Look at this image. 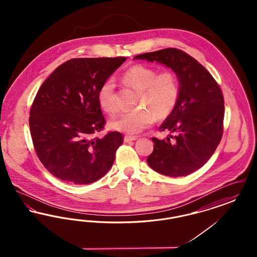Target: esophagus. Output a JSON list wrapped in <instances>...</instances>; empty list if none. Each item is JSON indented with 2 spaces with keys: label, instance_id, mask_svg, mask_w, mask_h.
Here are the masks:
<instances>
[{
  "label": "esophagus",
  "instance_id": "obj_1",
  "mask_svg": "<svg viewBox=\"0 0 257 257\" xmlns=\"http://www.w3.org/2000/svg\"><path fill=\"white\" fill-rule=\"evenodd\" d=\"M137 139H138V138L135 137V136H128V135H126V136L124 137V142H125V143L133 142V141H136Z\"/></svg>",
  "mask_w": 257,
  "mask_h": 257
}]
</instances>
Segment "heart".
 <instances>
[{
	"label": "heart",
	"mask_w": 257,
	"mask_h": 257,
	"mask_svg": "<svg viewBox=\"0 0 257 257\" xmlns=\"http://www.w3.org/2000/svg\"><path fill=\"white\" fill-rule=\"evenodd\" d=\"M122 80L125 84L140 91L137 106L146 108L117 114L110 121L112 129L136 134L154 122L156 116L165 118L174 110L180 93L179 81L174 72L166 70L157 74L153 67L136 64L123 73ZM98 103L101 109L108 113H114L118 109L115 85L111 79L105 81L100 86Z\"/></svg>",
	"instance_id": "obj_1"
}]
</instances>
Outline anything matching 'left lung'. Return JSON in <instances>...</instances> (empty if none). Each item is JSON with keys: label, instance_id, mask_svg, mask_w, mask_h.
<instances>
[{"label": "left lung", "instance_id": "1", "mask_svg": "<svg viewBox=\"0 0 257 257\" xmlns=\"http://www.w3.org/2000/svg\"><path fill=\"white\" fill-rule=\"evenodd\" d=\"M171 68L179 81L177 104L160 131L166 140L152 138L148 166L161 174L178 177L200 169L215 152L223 130L224 102L220 86L203 65L181 50L167 48L136 56Z\"/></svg>", "mask_w": 257, "mask_h": 257}]
</instances>
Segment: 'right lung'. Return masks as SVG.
<instances>
[{"mask_svg": "<svg viewBox=\"0 0 257 257\" xmlns=\"http://www.w3.org/2000/svg\"><path fill=\"white\" fill-rule=\"evenodd\" d=\"M126 58H83L62 63L43 82L30 111V130L46 170L66 183L103 177L122 145L119 132L92 138L105 124L98 90Z\"/></svg>", "mask_w": 257, "mask_h": 257, "instance_id": "1", "label": "right lung"}]
</instances>
